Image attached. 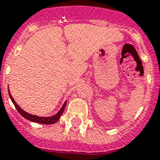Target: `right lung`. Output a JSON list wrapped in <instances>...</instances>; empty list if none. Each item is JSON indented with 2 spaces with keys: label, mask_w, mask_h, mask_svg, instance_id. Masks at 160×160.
<instances>
[{
  "label": "right lung",
  "mask_w": 160,
  "mask_h": 160,
  "mask_svg": "<svg viewBox=\"0 0 160 160\" xmlns=\"http://www.w3.org/2000/svg\"><path fill=\"white\" fill-rule=\"evenodd\" d=\"M8 92H9V96L11 98V101L12 103L14 104L15 107L16 108V109L18 110V112L20 114L22 115V116L25 118V119H28V120H31L32 122H36V123H39V124H52L55 122H57L60 119V117L62 115L63 112H64V109H65V105H66V101L64 103V105H62L61 107V109L58 111V113L53 116H51V117H40V116H37V115H34V114H29L27 112L24 111L23 109H21V107L19 106L16 102L14 100L13 97L11 96V93H10V90H9V88H8Z\"/></svg>",
  "instance_id": "obj_1"
}]
</instances>
